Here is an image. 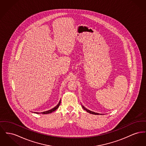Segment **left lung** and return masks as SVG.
Here are the masks:
<instances>
[{
  "mask_svg": "<svg viewBox=\"0 0 146 146\" xmlns=\"http://www.w3.org/2000/svg\"><path fill=\"white\" fill-rule=\"evenodd\" d=\"M82 108H83L86 111L88 112H89V113H92V114H93V115H103V114H102V113H96V112H95L92 111H90V110L87 109L86 108H85L84 106H83L82 105Z\"/></svg>",
  "mask_w": 146,
  "mask_h": 146,
  "instance_id": "left-lung-1",
  "label": "left lung"
}]
</instances>
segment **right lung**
Masks as SVG:
<instances>
[{
	"instance_id": "right-lung-1",
	"label": "right lung",
	"mask_w": 146,
	"mask_h": 146,
	"mask_svg": "<svg viewBox=\"0 0 146 146\" xmlns=\"http://www.w3.org/2000/svg\"><path fill=\"white\" fill-rule=\"evenodd\" d=\"M60 102L58 103V104L54 107V108H52V109L51 110H48V111H44L42 112H34V113H42V114H47V113H51L52 112L54 111L55 110H56V109H58V108L59 107V106H60Z\"/></svg>"
}]
</instances>
